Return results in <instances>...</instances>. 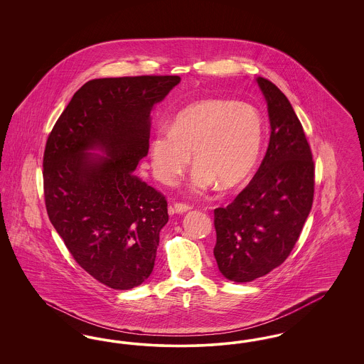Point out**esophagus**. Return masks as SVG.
<instances>
[{
	"label": "esophagus",
	"instance_id": "esophagus-1",
	"mask_svg": "<svg viewBox=\"0 0 364 364\" xmlns=\"http://www.w3.org/2000/svg\"><path fill=\"white\" fill-rule=\"evenodd\" d=\"M172 210H173V213H176V214H184V213L190 211L191 206H188V205H183V203H176Z\"/></svg>",
	"mask_w": 364,
	"mask_h": 364
}]
</instances>
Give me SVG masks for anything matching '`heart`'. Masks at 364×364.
<instances>
[{"instance_id": "1", "label": "heart", "mask_w": 364, "mask_h": 364, "mask_svg": "<svg viewBox=\"0 0 364 364\" xmlns=\"http://www.w3.org/2000/svg\"><path fill=\"white\" fill-rule=\"evenodd\" d=\"M263 141L259 112L248 104L205 100L181 109L171 129L156 131L150 140L151 169L156 180L172 186L190 165L191 191L203 195L233 190L252 173Z\"/></svg>"}]
</instances>
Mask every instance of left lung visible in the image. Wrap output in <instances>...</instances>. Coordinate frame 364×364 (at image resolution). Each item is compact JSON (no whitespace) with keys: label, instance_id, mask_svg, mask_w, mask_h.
<instances>
[{"label":"left lung","instance_id":"1","mask_svg":"<svg viewBox=\"0 0 364 364\" xmlns=\"http://www.w3.org/2000/svg\"><path fill=\"white\" fill-rule=\"evenodd\" d=\"M255 80L267 104L269 147L250 184L229 206L214 210V258L235 282L263 277L288 258L314 198L311 150L294 107L276 85Z\"/></svg>","mask_w":364,"mask_h":364}]
</instances>
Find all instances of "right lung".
I'll list each match as a JSON object with an SVG mask.
<instances>
[{
    "label": "right lung",
    "instance_id": "1",
    "mask_svg": "<svg viewBox=\"0 0 364 364\" xmlns=\"http://www.w3.org/2000/svg\"><path fill=\"white\" fill-rule=\"evenodd\" d=\"M180 80L92 79L73 94L46 143L50 223L75 260L113 289H132L154 269L168 203L134 172L149 153L154 106Z\"/></svg>",
    "mask_w": 364,
    "mask_h": 364
}]
</instances>
